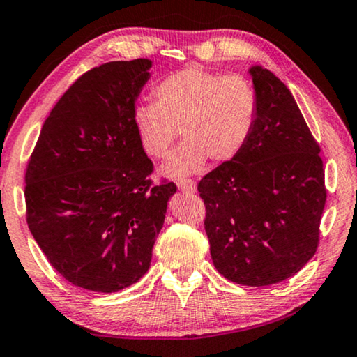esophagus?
Wrapping results in <instances>:
<instances>
[{
	"mask_svg": "<svg viewBox=\"0 0 357 357\" xmlns=\"http://www.w3.org/2000/svg\"><path fill=\"white\" fill-rule=\"evenodd\" d=\"M178 188L184 192H195V183L192 179H179Z\"/></svg>",
	"mask_w": 357,
	"mask_h": 357,
	"instance_id": "obj_1",
	"label": "esophagus"
}]
</instances>
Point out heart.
<instances>
[{"label": "heart", "instance_id": "heart-1", "mask_svg": "<svg viewBox=\"0 0 357 357\" xmlns=\"http://www.w3.org/2000/svg\"><path fill=\"white\" fill-rule=\"evenodd\" d=\"M153 97L155 103L134 108L132 124L140 147L153 160L167 158L181 132L184 142L165 167L173 178L200 172L207 158L233 160L257 123V90L239 74L189 66L160 80Z\"/></svg>", "mask_w": 357, "mask_h": 357}]
</instances>
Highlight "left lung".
Masks as SVG:
<instances>
[{
    "label": "left lung",
    "instance_id": "left-lung-1",
    "mask_svg": "<svg viewBox=\"0 0 357 357\" xmlns=\"http://www.w3.org/2000/svg\"><path fill=\"white\" fill-rule=\"evenodd\" d=\"M257 123L245 147L199 181L215 268L245 286L293 277L319 245L327 189L320 145L293 95L268 69H250Z\"/></svg>",
    "mask_w": 357,
    "mask_h": 357
}]
</instances>
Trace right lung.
Segmentation results:
<instances>
[{
  "instance_id": "1",
  "label": "right lung",
  "mask_w": 357,
  "mask_h": 357,
  "mask_svg": "<svg viewBox=\"0 0 357 357\" xmlns=\"http://www.w3.org/2000/svg\"><path fill=\"white\" fill-rule=\"evenodd\" d=\"M150 59L84 73L45 119L26 169V218L52 267L79 288L116 293L144 277L173 181L153 184L135 134Z\"/></svg>"
}]
</instances>
